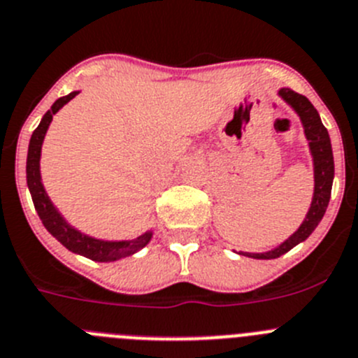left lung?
I'll return each mask as SVG.
<instances>
[{
    "instance_id": "left-lung-1",
    "label": "left lung",
    "mask_w": 358,
    "mask_h": 358,
    "mask_svg": "<svg viewBox=\"0 0 358 358\" xmlns=\"http://www.w3.org/2000/svg\"><path fill=\"white\" fill-rule=\"evenodd\" d=\"M278 96L298 114L299 121L303 124L305 139L308 143L312 164H314V194H312V203L308 207L307 215H305L303 223L299 224L298 230L289 239L283 241L282 244H278V246L269 251H264V253L241 251V255L251 257V259H278V257L285 255L289 250L298 246L299 243H303L323 219L328 201H330L331 183H334V153H331L330 135H328V130L321 123V117L314 108V105L305 96L298 94L291 89H280Z\"/></svg>"
}]
</instances>
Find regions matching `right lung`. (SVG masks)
I'll use <instances>...</instances> for the list:
<instances>
[{
    "label": "right lung",
    "mask_w": 358,
    "mask_h": 358,
    "mask_svg": "<svg viewBox=\"0 0 358 358\" xmlns=\"http://www.w3.org/2000/svg\"><path fill=\"white\" fill-rule=\"evenodd\" d=\"M80 94V91L69 92L64 98H59L51 105L50 110L43 115L38 127L31 134L30 146H28V157H27V183L30 189L31 199H34L35 210H37L38 217L46 227V230L53 235L55 239L60 244L67 248L69 251L76 253V255H83L87 259L96 260V262H114V260L124 259L139 250H143L153 237V230L144 231L143 235L135 237V239L128 241H103L91 237V235L82 234L76 230L75 227H71L66 221L59 208L55 207L53 201L48 196L46 189L43 185V176H41V150H43L44 137L50 128L53 115L60 110V108L69 103L71 99Z\"/></svg>",
    "instance_id": "1"
}]
</instances>
